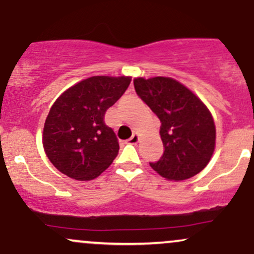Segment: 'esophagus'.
I'll return each mask as SVG.
<instances>
[{
	"label": "esophagus",
	"mask_w": 254,
	"mask_h": 254,
	"mask_svg": "<svg viewBox=\"0 0 254 254\" xmlns=\"http://www.w3.org/2000/svg\"><path fill=\"white\" fill-rule=\"evenodd\" d=\"M127 142H129L130 144H137L139 142V136L137 135V133H133V135L127 139Z\"/></svg>",
	"instance_id": "34e87169"
}]
</instances>
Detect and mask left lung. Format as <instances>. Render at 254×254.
I'll return each mask as SVG.
<instances>
[{
  "label": "left lung",
  "mask_w": 254,
  "mask_h": 254,
  "mask_svg": "<svg viewBox=\"0 0 254 254\" xmlns=\"http://www.w3.org/2000/svg\"><path fill=\"white\" fill-rule=\"evenodd\" d=\"M136 93L161 122L164 155L150 164L167 180L182 182L205 168L215 150L216 127L205 104L172 77H136Z\"/></svg>",
  "instance_id": "1"
}]
</instances>
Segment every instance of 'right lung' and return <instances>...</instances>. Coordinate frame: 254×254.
<instances>
[{
	"instance_id": "right-lung-1",
	"label": "right lung",
	"mask_w": 254,
	"mask_h": 254,
	"mask_svg": "<svg viewBox=\"0 0 254 254\" xmlns=\"http://www.w3.org/2000/svg\"><path fill=\"white\" fill-rule=\"evenodd\" d=\"M130 82V76H92L57 98L44 124L43 147L58 171L86 182L95 179L112 164L119 143L105 124V112Z\"/></svg>"
}]
</instances>
